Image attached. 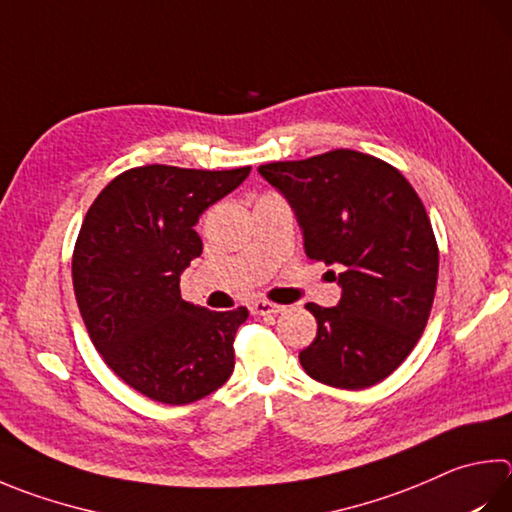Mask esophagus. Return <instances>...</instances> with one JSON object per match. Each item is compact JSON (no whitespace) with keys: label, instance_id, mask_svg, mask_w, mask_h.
Returning a JSON list of instances; mask_svg holds the SVG:
<instances>
[{"label":"esophagus","instance_id":"esophagus-1","mask_svg":"<svg viewBox=\"0 0 512 512\" xmlns=\"http://www.w3.org/2000/svg\"><path fill=\"white\" fill-rule=\"evenodd\" d=\"M250 311H253L255 315H273V313L284 311V306L273 304V302H266V300H257V302L250 304Z\"/></svg>","mask_w":512,"mask_h":512}]
</instances>
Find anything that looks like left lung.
<instances>
[{
    "label": "left lung",
    "instance_id": "left-lung-1",
    "mask_svg": "<svg viewBox=\"0 0 512 512\" xmlns=\"http://www.w3.org/2000/svg\"><path fill=\"white\" fill-rule=\"evenodd\" d=\"M297 217L306 255L336 266L338 306L309 302L318 336L300 351L306 374L340 389L385 380L430 318L439 246L410 181L376 156L333 150L259 165Z\"/></svg>",
    "mask_w": 512,
    "mask_h": 512
}]
</instances>
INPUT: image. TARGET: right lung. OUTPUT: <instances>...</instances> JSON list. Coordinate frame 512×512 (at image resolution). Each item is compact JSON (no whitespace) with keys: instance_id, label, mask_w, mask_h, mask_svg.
I'll return each mask as SVG.
<instances>
[{"instance_id":"1","label":"right lung","mask_w":512,"mask_h":512,"mask_svg":"<svg viewBox=\"0 0 512 512\" xmlns=\"http://www.w3.org/2000/svg\"><path fill=\"white\" fill-rule=\"evenodd\" d=\"M250 174L143 165L91 203L73 248V291L89 338L114 374L165 405H188L235 369L248 309L208 311L181 297V273L203 244L199 217Z\"/></svg>"}]
</instances>
